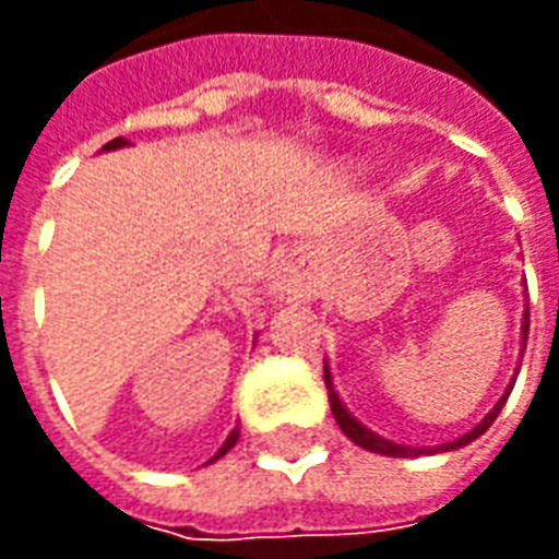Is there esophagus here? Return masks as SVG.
<instances>
[{"label": "esophagus", "mask_w": 559, "mask_h": 559, "mask_svg": "<svg viewBox=\"0 0 559 559\" xmlns=\"http://www.w3.org/2000/svg\"><path fill=\"white\" fill-rule=\"evenodd\" d=\"M272 293L281 299H302L311 293V275L299 260H284L272 281Z\"/></svg>", "instance_id": "34e87169"}]
</instances>
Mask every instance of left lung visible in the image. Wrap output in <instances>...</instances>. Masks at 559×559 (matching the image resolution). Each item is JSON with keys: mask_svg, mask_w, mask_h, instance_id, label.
Returning <instances> with one entry per match:
<instances>
[{"mask_svg": "<svg viewBox=\"0 0 559 559\" xmlns=\"http://www.w3.org/2000/svg\"><path fill=\"white\" fill-rule=\"evenodd\" d=\"M527 332H530V314L524 311V323H521V347H527ZM323 380H326V389H329V407H332V416H335V421L341 425V431L350 437L353 443L362 445V449H368V452H377V455H389V457H416V455H433V452H452V449H461V445L473 443L476 437H481V433L488 431L493 425V419L500 416V411H503L506 399H509V392H512V386H515V380L509 383V389H506L503 395H500V401L493 404L491 411H488V416L473 428V431H467L464 437H457V440H452V443H443V445H433V449H413V445H401V443H392V440H386V437H380V433H374L371 428H365L362 421L356 419L347 407H344V401L338 399V392H335V386H332V374H329V365L323 368Z\"/></svg>", "mask_w": 559, "mask_h": 559, "instance_id": "8db88e82", "label": "left lung"}]
</instances>
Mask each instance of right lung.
Instances as JSON below:
<instances>
[{"instance_id": "add662e5", "label": "right lung", "mask_w": 559, "mask_h": 559, "mask_svg": "<svg viewBox=\"0 0 559 559\" xmlns=\"http://www.w3.org/2000/svg\"><path fill=\"white\" fill-rule=\"evenodd\" d=\"M122 146H128V140H126V138H116V140H110V143H104L102 152H114V148H122ZM236 440H239V428H233L230 437H227V440H224V445H221L218 452H215V455H212V461H218V457L227 455V452H230L233 445H236ZM212 461H209V464H212Z\"/></svg>"}]
</instances>
